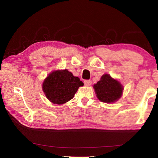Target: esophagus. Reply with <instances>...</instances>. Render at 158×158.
Wrapping results in <instances>:
<instances>
[{"label":"esophagus","instance_id":"obj_1","mask_svg":"<svg viewBox=\"0 0 158 158\" xmlns=\"http://www.w3.org/2000/svg\"><path fill=\"white\" fill-rule=\"evenodd\" d=\"M84 84L86 86H89V85H92V81H90V80H85Z\"/></svg>","mask_w":158,"mask_h":158}]
</instances>
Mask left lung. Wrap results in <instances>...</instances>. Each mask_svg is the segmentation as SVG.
<instances>
[{"label":"left lung","instance_id":"8db88e82","mask_svg":"<svg viewBox=\"0 0 158 158\" xmlns=\"http://www.w3.org/2000/svg\"><path fill=\"white\" fill-rule=\"evenodd\" d=\"M96 97L102 102L113 103L122 96L123 86L109 74H104L100 80L93 85Z\"/></svg>","mask_w":158,"mask_h":158}]
</instances>
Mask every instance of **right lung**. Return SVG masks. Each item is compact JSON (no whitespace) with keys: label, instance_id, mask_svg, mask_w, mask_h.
<instances>
[{"label":"right lung","instance_id":"add662e5","mask_svg":"<svg viewBox=\"0 0 158 158\" xmlns=\"http://www.w3.org/2000/svg\"><path fill=\"white\" fill-rule=\"evenodd\" d=\"M83 83L67 69L50 73L43 81V91L50 102L62 105L71 100Z\"/></svg>","mask_w":158,"mask_h":158}]
</instances>
